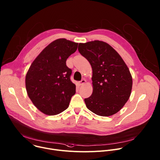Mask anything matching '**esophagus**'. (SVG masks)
Here are the masks:
<instances>
[{
	"label": "esophagus",
	"mask_w": 160,
	"mask_h": 160,
	"mask_svg": "<svg viewBox=\"0 0 160 160\" xmlns=\"http://www.w3.org/2000/svg\"><path fill=\"white\" fill-rule=\"evenodd\" d=\"M85 82H86L85 79H82L81 81H80V82H79V84H80V85H83Z\"/></svg>",
	"instance_id": "1"
}]
</instances>
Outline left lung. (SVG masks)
<instances>
[{
  "label": "left lung",
  "instance_id": "8db88e82",
  "mask_svg": "<svg viewBox=\"0 0 160 160\" xmlns=\"http://www.w3.org/2000/svg\"><path fill=\"white\" fill-rule=\"evenodd\" d=\"M78 49L92 68L93 92L84 99L87 108L100 116L115 114L131 95L132 79L128 67L119 53L103 41L79 43Z\"/></svg>",
  "mask_w": 160,
  "mask_h": 160
}]
</instances>
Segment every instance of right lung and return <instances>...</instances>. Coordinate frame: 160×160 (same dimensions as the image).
I'll return each mask as SVG.
<instances>
[{
	"label": "right lung",
	"mask_w": 160,
	"mask_h": 160,
	"mask_svg": "<svg viewBox=\"0 0 160 160\" xmlns=\"http://www.w3.org/2000/svg\"><path fill=\"white\" fill-rule=\"evenodd\" d=\"M78 43L65 38L47 46L32 63L26 76L28 95L42 113L54 116L69 106L76 86L70 80L72 70L66 62Z\"/></svg>",
	"instance_id": "add662e5"
}]
</instances>
